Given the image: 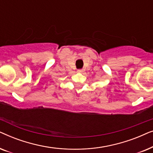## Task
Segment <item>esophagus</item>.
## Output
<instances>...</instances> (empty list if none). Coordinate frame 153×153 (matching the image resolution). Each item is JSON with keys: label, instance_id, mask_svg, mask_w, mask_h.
<instances>
[{"label": "esophagus", "instance_id": "obj_1", "mask_svg": "<svg viewBox=\"0 0 153 153\" xmlns=\"http://www.w3.org/2000/svg\"><path fill=\"white\" fill-rule=\"evenodd\" d=\"M77 72H80V73H82V72H83V70H77Z\"/></svg>", "mask_w": 153, "mask_h": 153}]
</instances>
